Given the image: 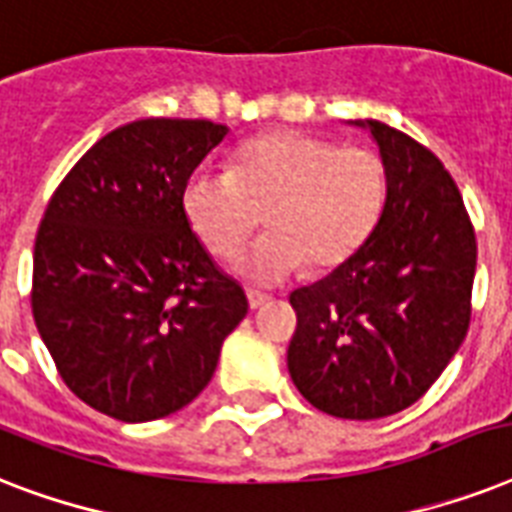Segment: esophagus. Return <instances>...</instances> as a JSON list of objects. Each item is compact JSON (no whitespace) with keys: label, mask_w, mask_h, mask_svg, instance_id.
Returning a JSON list of instances; mask_svg holds the SVG:
<instances>
[{"label":"esophagus","mask_w":512,"mask_h":512,"mask_svg":"<svg viewBox=\"0 0 512 512\" xmlns=\"http://www.w3.org/2000/svg\"><path fill=\"white\" fill-rule=\"evenodd\" d=\"M247 300H249V308H252V311H257V308H263V305L268 303L271 297L263 295V292H255V289H249Z\"/></svg>","instance_id":"34e87169"}]
</instances>
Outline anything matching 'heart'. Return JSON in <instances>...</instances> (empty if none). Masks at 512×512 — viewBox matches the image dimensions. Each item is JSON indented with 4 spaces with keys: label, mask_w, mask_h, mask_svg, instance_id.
<instances>
[{
    "label": "heart",
    "mask_w": 512,
    "mask_h": 512,
    "mask_svg": "<svg viewBox=\"0 0 512 512\" xmlns=\"http://www.w3.org/2000/svg\"><path fill=\"white\" fill-rule=\"evenodd\" d=\"M382 199L385 167L374 151L273 130L247 140L231 170L193 172L180 204L193 236L220 260L239 255L265 209L271 231L241 260V273L279 284L305 263L316 271L345 263L372 233Z\"/></svg>",
    "instance_id": "b5f03b06"
}]
</instances>
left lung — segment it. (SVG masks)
Listing matches in <instances>:
<instances>
[{
  "instance_id": "obj_1",
  "label": "left lung",
  "mask_w": 512,
  "mask_h": 512,
  "mask_svg": "<svg viewBox=\"0 0 512 512\" xmlns=\"http://www.w3.org/2000/svg\"><path fill=\"white\" fill-rule=\"evenodd\" d=\"M380 148L385 201L335 271L289 295V377L319 412L380 420L412 406L470 324L476 233L444 164L404 132L356 119Z\"/></svg>"
}]
</instances>
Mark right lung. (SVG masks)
I'll return each mask as SVG.
<instances>
[{
  "label": "right lung",
  "instance_id": "add662e5",
  "mask_svg": "<svg viewBox=\"0 0 512 512\" xmlns=\"http://www.w3.org/2000/svg\"><path fill=\"white\" fill-rule=\"evenodd\" d=\"M228 135L207 119H140L100 138L47 204L31 308L84 404L151 422L207 388L247 295L183 215L185 180Z\"/></svg>",
  "mask_w": 512,
  "mask_h": 512
}]
</instances>
